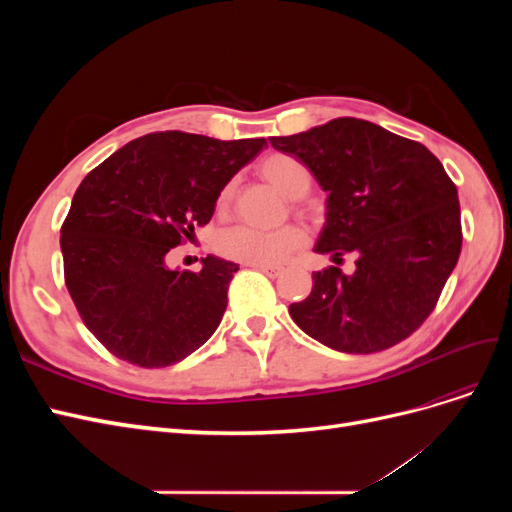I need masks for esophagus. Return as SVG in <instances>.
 Returning <instances> with one entry per match:
<instances>
[{
  "mask_svg": "<svg viewBox=\"0 0 512 512\" xmlns=\"http://www.w3.org/2000/svg\"><path fill=\"white\" fill-rule=\"evenodd\" d=\"M254 269L256 271H260V273H265V275H269V277H280L282 275V267H265V265H254Z\"/></svg>",
  "mask_w": 512,
  "mask_h": 512,
  "instance_id": "34e87169",
  "label": "esophagus"
}]
</instances>
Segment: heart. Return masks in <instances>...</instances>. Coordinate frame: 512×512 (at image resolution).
<instances>
[{
    "mask_svg": "<svg viewBox=\"0 0 512 512\" xmlns=\"http://www.w3.org/2000/svg\"><path fill=\"white\" fill-rule=\"evenodd\" d=\"M260 173L271 181L277 190L288 198H303L312 188V173L309 168L288 156V153H271L260 162ZM235 194V185L228 183L220 192L218 207L226 209ZM307 243V232L299 226H284L277 230H258L250 226H235L218 239V250L224 258L243 262V265H265L273 267L284 262L290 254Z\"/></svg>",
    "mask_w": 512,
    "mask_h": 512,
    "instance_id": "obj_1",
    "label": "heart"
}]
</instances>
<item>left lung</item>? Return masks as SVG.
I'll return each mask as SVG.
<instances>
[{"label": "left lung", "mask_w": 512, "mask_h": 512, "mask_svg": "<svg viewBox=\"0 0 512 512\" xmlns=\"http://www.w3.org/2000/svg\"><path fill=\"white\" fill-rule=\"evenodd\" d=\"M301 160L327 198L316 252L329 267L312 275L309 297L290 316L339 352H380L410 337L436 307L461 254L457 188L433 153L376 123L339 117L292 136H271Z\"/></svg>", "instance_id": "1"}]
</instances>
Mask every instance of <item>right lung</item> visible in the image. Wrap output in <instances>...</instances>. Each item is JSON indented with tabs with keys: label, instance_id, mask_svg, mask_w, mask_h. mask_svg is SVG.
<instances>
[{
	"label": "right lung",
	"instance_id": "add662e5",
	"mask_svg": "<svg viewBox=\"0 0 512 512\" xmlns=\"http://www.w3.org/2000/svg\"><path fill=\"white\" fill-rule=\"evenodd\" d=\"M262 147L151 132L81 181L61 224L64 277L85 327L117 359L175 365L218 329L239 267L207 256L200 271H173L166 254L209 224L224 185Z\"/></svg>",
	"mask_w": 512,
	"mask_h": 512
}]
</instances>
